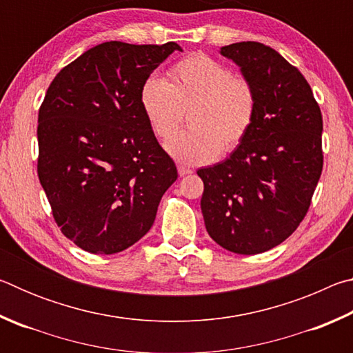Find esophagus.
Instances as JSON below:
<instances>
[{"label": "esophagus", "mask_w": 353, "mask_h": 353, "mask_svg": "<svg viewBox=\"0 0 353 353\" xmlns=\"http://www.w3.org/2000/svg\"><path fill=\"white\" fill-rule=\"evenodd\" d=\"M177 171H179V176H181V177L188 176V174H191V172H193V170L188 168V166H183V165H179Z\"/></svg>", "instance_id": "esophagus-1"}]
</instances>
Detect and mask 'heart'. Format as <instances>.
<instances>
[{"label": "heart", "instance_id": "b5f03b06", "mask_svg": "<svg viewBox=\"0 0 353 353\" xmlns=\"http://www.w3.org/2000/svg\"><path fill=\"white\" fill-rule=\"evenodd\" d=\"M171 82L151 76L140 88V104L152 132L168 139L191 110L192 130L166 141V151L183 165H204L232 152L252 129L256 94L246 77L205 54L182 59Z\"/></svg>", "mask_w": 353, "mask_h": 353}]
</instances>
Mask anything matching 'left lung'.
I'll list each match as a JSON object with an SVG mask.
<instances>
[{"mask_svg":"<svg viewBox=\"0 0 353 353\" xmlns=\"http://www.w3.org/2000/svg\"><path fill=\"white\" fill-rule=\"evenodd\" d=\"M221 54L252 83L256 113L224 162L198 170L201 210L221 248L261 254L283 243L312 204L324 163L322 115L305 77L272 48L240 41Z\"/></svg>","mask_w":353,"mask_h":353,"instance_id":"8db88e82","label":"left lung"}]
</instances>
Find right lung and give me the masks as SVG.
<instances>
[{
	"label": "right lung",
	"mask_w": 353,
	"mask_h": 353,
	"mask_svg": "<svg viewBox=\"0 0 353 353\" xmlns=\"http://www.w3.org/2000/svg\"><path fill=\"white\" fill-rule=\"evenodd\" d=\"M174 51V41L93 46L40 105V183L62 234L87 252L117 254L145 236L177 179L140 104L143 82Z\"/></svg>",
	"instance_id": "1"
}]
</instances>
